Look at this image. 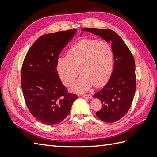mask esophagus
Masks as SVG:
<instances>
[{
  "mask_svg": "<svg viewBox=\"0 0 157 157\" xmlns=\"http://www.w3.org/2000/svg\"><path fill=\"white\" fill-rule=\"evenodd\" d=\"M80 96H82V98H86L88 99H91L92 98V96L90 94H81L80 95Z\"/></svg>",
  "mask_w": 157,
  "mask_h": 157,
  "instance_id": "34e87169",
  "label": "esophagus"
}]
</instances>
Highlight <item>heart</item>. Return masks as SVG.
Masks as SVG:
<instances>
[{
  "label": "heart",
  "instance_id": "obj_1",
  "mask_svg": "<svg viewBox=\"0 0 157 157\" xmlns=\"http://www.w3.org/2000/svg\"><path fill=\"white\" fill-rule=\"evenodd\" d=\"M114 54L111 46L105 40L84 39L71 46L67 56L59 57L56 69L63 83L67 86L72 84L75 92L87 91L94 84L103 86L110 78L113 69Z\"/></svg>",
  "mask_w": 157,
  "mask_h": 157
}]
</instances>
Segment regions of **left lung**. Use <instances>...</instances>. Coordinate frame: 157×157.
Returning <instances> with one entry per match:
<instances>
[{"mask_svg": "<svg viewBox=\"0 0 157 157\" xmlns=\"http://www.w3.org/2000/svg\"><path fill=\"white\" fill-rule=\"evenodd\" d=\"M82 31L92 33L111 43L114 54L113 73L107 84L94 97L99 98L102 103L101 109L96 112L98 118L106 122H116L127 113L134 97L136 88L134 58L124 42L114 31L84 28Z\"/></svg>", "mask_w": 157, "mask_h": 157, "instance_id": "1", "label": "left lung"}]
</instances>
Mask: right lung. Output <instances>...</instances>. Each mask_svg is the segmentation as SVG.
Wrapping results in <instances>:
<instances>
[{"mask_svg": "<svg viewBox=\"0 0 157 157\" xmlns=\"http://www.w3.org/2000/svg\"><path fill=\"white\" fill-rule=\"evenodd\" d=\"M77 29L42 35L31 46L21 69V88L26 105L36 120L54 125L67 117L77 95L61 83L56 61Z\"/></svg>", "mask_w": 157, "mask_h": 157, "instance_id": "1", "label": "right lung"}]
</instances>
